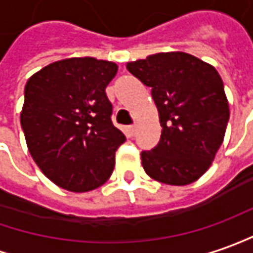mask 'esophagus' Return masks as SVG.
Returning <instances> with one entry per match:
<instances>
[{"mask_svg": "<svg viewBox=\"0 0 253 253\" xmlns=\"http://www.w3.org/2000/svg\"><path fill=\"white\" fill-rule=\"evenodd\" d=\"M135 131H137V127L134 126H128L126 128V134L127 135H128V137H134V135H135Z\"/></svg>", "mask_w": 253, "mask_h": 253, "instance_id": "34e87169", "label": "esophagus"}]
</instances>
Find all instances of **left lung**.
Segmentation results:
<instances>
[{"instance_id":"8db88e82","label":"left lung","mask_w":253,"mask_h":253,"mask_svg":"<svg viewBox=\"0 0 253 253\" xmlns=\"http://www.w3.org/2000/svg\"><path fill=\"white\" fill-rule=\"evenodd\" d=\"M151 87L162 126L155 148L141 152L142 168L156 181L185 185L209 169L220 148L228 102L217 70L185 52H161L127 63Z\"/></svg>"}]
</instances>
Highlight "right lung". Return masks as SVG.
<instances>
[{
  "instance_id": "obj_1",
  "label": "right lung",
  "mask_w": 253,
  "mask_h": 253,
  "mask_svg": "<svg viewBox=\"0 0 253 253\" xmlns=\"http://www.w3.org/2000/svg\"><path fill=\"white\" fill-rule=\"evenodd\" d=\"M113 62L69 58L34 73L26 83L20 125L30 155L65 190L91 191L111 177L115 152L126 141L113 126L105 88Z\"/></svg>"
}]
</instances>
